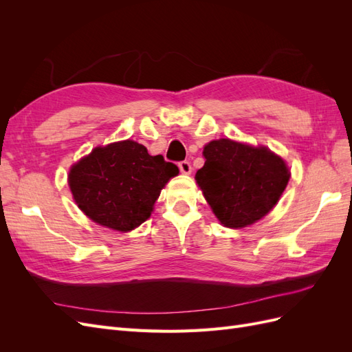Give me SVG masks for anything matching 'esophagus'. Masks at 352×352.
I'll return each mask as SVG.
<instances>
[{"mask_svg": "<svg viewBox=\"0 0 352 352\" xmlns=\"http://www.w3.org/2000/svg\"><path fill=\"white\" fill-rule=\"evenodd\" d=\"M179 170L182 172L184 175H189L190 172H192V166H190L189 162H186V160H184V162L179 163Z\"/></svg>", "mask_w": 352, "mask_h": 352, "instance_id": "esophagus-1", "label": "esophagus"}]
</instances>
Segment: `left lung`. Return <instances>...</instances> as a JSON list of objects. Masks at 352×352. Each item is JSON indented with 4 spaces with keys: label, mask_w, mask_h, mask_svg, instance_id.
<instances>
[{
    "label": "left lung",
    "mask_w": 352,
    "mask_h": 352,
    "mask_svg": "<svg viewBox=\"0 0 352 352\" xmlns=\"http://www.w3.org/2000/svg\"><path fill=\"white\" fill-rule=\"evenodd\" d=\"M202 154L206 163L195 179L226 228H245L264 217L289 180L283 160L265 146L219 140L207 144Z\"/></svg>",
    "instance_id": "obj_1"
}]
</instances>
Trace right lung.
Wrapping results in <instances>:
<instances>
[{
    "label": "right lung",
    "mask_w": 352,
    "mask_h": 352,
    "mask_svg": "<svg viewBox=\"0 0 352 352\" xmlns=\"http://www.w3.org/2000/svg\"><path fill=\"white\" fill-rule=\"evenodd\" d=\"M179 173L133 141L98 146L74 164L69 185L79 208L101 226L129 232L151 216L160 190Z\"/></svg>",
    "instance_id": "add662e5"
}]
</instances>
